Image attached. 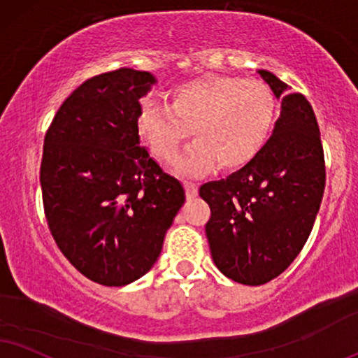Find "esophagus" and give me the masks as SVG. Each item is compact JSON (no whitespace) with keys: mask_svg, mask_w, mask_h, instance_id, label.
Wrapping results in <instances>:
<instances>
[{"mask_svg":"<svg viewBox=\"0 0 358 358\" xmlns=\"http://www.w3.org/2000/svg\"><path fill=\"white\" fill-rule=\"evenodd\" d=\"M184 187H186L187 199H194V197L197 196V192H199V187H197V184L191 182V180H186V182H184Z\"/></svg>","mask_w":358,"mask_h":358,"instance_id":"34e87169","label":"esophagus"}]
</instances>
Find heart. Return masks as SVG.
<instances>
[{
  "label": "heart",
  "mask_w": 358,
  "mask_h": 358,
  "mask_svg": "<svg viewBox=\"0 0 358 358\" xmlns=\"http://www.w3.org/2000/svg\"><path fill=\"white\" fill-rule=\"evenodd\" d=\"M275 116V96L266 83L207 74L176 87L169 106L144 104L138 129L164 162L178 156L192 131L196 143L178 159L176 169L202 174L215 164L224 171L249 164L266 145Z\"/></svg>",
  "instance_id": "heart-1"
}]
</instances>
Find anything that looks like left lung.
<instances>
[{
    "mask_svg": "<svg viewBox=\"0 0 358 358\" xmlns=\"http://www.w3.org/2000/svg\"><path fill=\"white\" fill-rule=\"evenodd\" d=\"M260 76L280 99L272 136L249 164L201 186L214 264L244 285L280 275L310 236L325 189V161L314 109L275 74Z\"/></svg>",
    "mask_w": 358,
    "mask_h": 358,
    "instance_id": "1",
    "label": "left lung"
}]
</instances>
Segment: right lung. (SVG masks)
Returning a JSON list of instances; mask_svg holds the SVG:
<instances>
[{"instance_id":"add662e5","label":"right lung","mask_w":358,"mask_h":358,"mask_svg":"<svg viewBox=\"0 0 358 358\" xmlns=\"http://www.w3.org/2000/svg\"><path fill=\"white\" fill-rule=\"evenodd\" d=\"M156 85L121 68L83 83L44 136V214L64 257L101 285L138 280L156 264L186 196L141 144L139 99Z\"/></svg>"}]
</instances>
